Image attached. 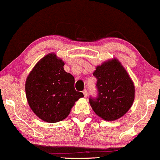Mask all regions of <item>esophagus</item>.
<instances>
[{
    "label": "esophagus",
    "mask_w": 160,
    "mask_h": 160,
    "mask_svg": "<svg viewBox=\"0 0 160 160\" xmlns=\"http://www.w3.org/2000/svg\"><path fill=\"white\" fill-rule=\"evenodd\" d=\"M82 93L83 95H84V97H87V94H88V92H87V90H83L82 91Z\"/></svg>",
    "instance_id": "1"
}]
</instances>
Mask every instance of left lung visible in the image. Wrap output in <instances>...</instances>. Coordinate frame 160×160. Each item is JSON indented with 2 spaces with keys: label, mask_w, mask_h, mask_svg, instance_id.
<instances>
[{
  "label": "left lung",
  "mask_w": 160,
  "mask_h": 160,
  "mask_svg": "<svg viewBox=\"0 0 160 160\" xmlns=\"http://www.w3.org/2000/svg\"><path fill=\"white\" fill-rule=\"evenodd\" d=\"M93 75L98 91L96 99H89L94 112L107 121L124 116L134 102L135 86L120 61L117 58L105 61L96 67Z\"/></svg>",
  "instance_id": "obj_1"
}]
</instances>
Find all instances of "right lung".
<instances>
[{"label": "right lung", "instance_id": "obj_1", "mask_svg": "<svg viewBox=\"0 0 160 160\" xmlns=\"http://www.w3.org/2000/svg\"><path fill=\"white\" fill-rule=\"evenodd\" d=\"M64 62L54 53L38 62L26 79L28 104L40 120L53 123L64 120L82 93L75 89V78L64 69Z\"/></svg>", "mask_w": 160, "mask_h": 160}]
</instances>
